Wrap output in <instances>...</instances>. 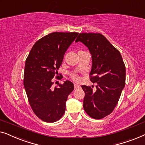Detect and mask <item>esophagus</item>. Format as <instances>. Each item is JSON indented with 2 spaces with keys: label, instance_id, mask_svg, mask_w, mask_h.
Returning <instances> with one entry per match:
<instances>
[{
  "label": "esophagus",
  "instance_id": "obj_1",
  "mask_svg": "<svg viewBox=\"0 0 145 145\" xmlns=\"http://www.w3.org/2000/svg\"><path fill=\"white\" fill-rule=\"evenodd\" d=\"M79 85H77V84H74V88H75V89L79 88Z\"/></svg>",
  "mask_w": 145,
  "mask_h": 145
}]
</instances>
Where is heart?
<instances>
[{
  "label": "heart",
  "instance_id": "obj_1",
  "mask_svg": "<svg viewBox=\"0 0 145 145\" xmlns=\"http://www.w3.org/2000/svg\"><path fill=\"white\" fill-rule=\"evenodd\" d=\"M70 76L71 78H72L73 80L75 81H79V80H80V77H79V75H77V73L75 72L71 73L70 74Z\"/></svg>",
  "mask_w": 145,
  "mask_h": 145
}]
</instances>
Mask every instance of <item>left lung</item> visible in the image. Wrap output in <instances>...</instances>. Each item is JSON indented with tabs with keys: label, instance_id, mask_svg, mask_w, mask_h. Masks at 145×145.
<instances>
[{
	"label": "left lung",
	"instance_id": "8db88e82",
	"mask_svg": "<svg viewBox=\"0 0 145 145\" xmlns=\"http://www.w3.org/2000/svg\"><path fill=\"white\" fill-rule=\"evenodd\" d=\"M78 41L88 47L92 55L90 80L97 83L96 91L81 86L85 92L83 108L90 117L102 119L112 112L125 87V64L119 50L103 35L82 33L75 40Z\"/></svg>",
	"mask_w": 145,
	"mask_h": 145
}]
</instances>
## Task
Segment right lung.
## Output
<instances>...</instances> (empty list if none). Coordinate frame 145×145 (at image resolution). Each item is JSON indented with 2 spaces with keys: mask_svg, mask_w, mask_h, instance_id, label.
Masks as SVG:
<instances>
[{
  "mask_svg": "<svg viewBox=\"0 0 145 145\" xmlns=\"http://www.w3.org/2000/svg\"><path fill=\"white\" fill-rule=\"evenodd\" d=\"M78 34L51 33L34 44L26 59L24 88L33 111L42 121L48 123L58 121L66 110V102L74 85L67 80L53 88L52 78L60 79L58 70L64 55Z\"/></svg>",
  "mask_w": 145,
  "mask_h": 145,
  "instance_id": "1",
  "label": "right lung"
}]
</instances>
